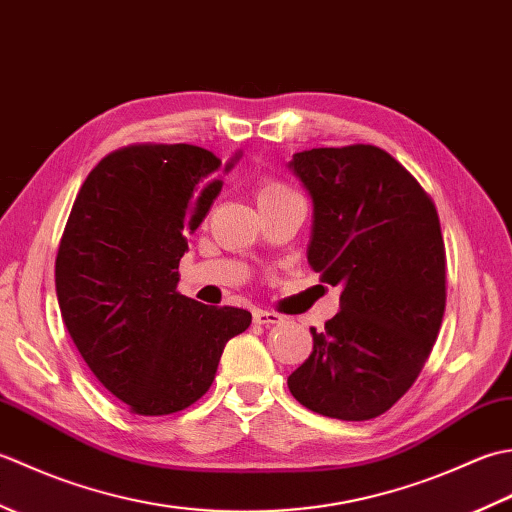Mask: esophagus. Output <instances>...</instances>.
Listing matches in <instances>:
<instances>
[{"mask_svg":"<svg viewBox=\"0 0 512 512\" xmlns=\"http://www.w3.org/2000/svg\"><path fill=\"white\" fill-rule=\"evenodd\" d=\"M253 321L257 323V325H275V323H281L284 321V317H281V314H275V312H268V310H253Z\"/></svg>","mask_w":512,"mask_h":512,"instance_id":"34e87169","label":"esophagus"}]
</instances>
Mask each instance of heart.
<instances>
[{
  "instance_id": "obj_1",
  "label": "heart",
  "mask_w": 512,
  "mask_h": 512,
  "mask_svg": "<svg viewBox=\"0 0 512 512\" xmlns=\"http://www.w3.org/2000/svg\"><path fill=\"white\" fill-rule=\"evenodd\" d=\"M281 193H290L284 184H277V182H266L262 189H259V200L262 198H270V195H281Z\"/></svg>"
}]
</instances>
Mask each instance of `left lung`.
I'll list each match as a JSON object with an SVG mask.
<instances>
[{
	"instance_id": "8db88e82",
	"label": "left lung",
	"mask_w": 512,
	"mask_h": 512,
	"mask_svg": "<svg viewBox=\"0 0 512 512\" xmlns=\"http://www.w3.org/2000/svg\"><path fill=\"white\" fill-rule=\"evenodd\" d=\"M288 167L312 200L308 264L341 288V310L310 328L288 389L321 416L372 420L405 396L438 339L447 262L436 206L374 145L301 151Z\"/></svg>"
}]
</instances>
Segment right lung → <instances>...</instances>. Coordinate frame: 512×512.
Listing matches in <instances>:
<instances>
[{
  "label": "right lung",
  "mask_w": 512,
  "mask_h": 512,
  "mask_svg": "<svg viewBox=\"0 0 512 512\" xmlns=\"http://www.w3.org/2000/svg\"><path fill=\"white\" fill-rule=\"evenodd\" d=\"M242 154L195 145H132L105 156L76 195L54 286L76 350L107 391L140 416H167L209 391L242 308L180 295L187 237Z\"/></svg>",
  "instance_id": "obj_1"
}]
</instances>
